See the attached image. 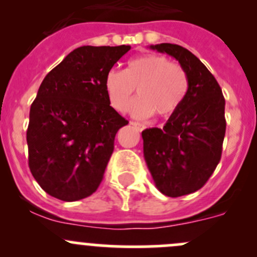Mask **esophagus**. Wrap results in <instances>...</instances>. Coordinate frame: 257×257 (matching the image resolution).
<instances>
[{"label": "esophagus", "mask_w": 257, "mask_h": 257, "mask_svg": "<svg viewBox=\"0 0 257 257\" xmlns=\"http://www.w3.org/2000/svg\"><path fill=\"white\" fill-rule=\"evenodd\" d=\"M131 125H133V126H136L137 129H138V131H143V129H145V125H143V124H141V123H138V121H131Z\"/></svg>", "instance_id": "1"}]
</instances>
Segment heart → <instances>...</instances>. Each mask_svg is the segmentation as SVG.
<instances>
[{
	"mask_svg": "<svg viewBox=\"0 0 257 257\" xmlns=\"http://www.w3.org/2000/svg\"><path fill=\"white\" fill-rule=\"evenodd\" d=\"M110 105L125 112L134 92L139 98L131 112L137 118H168L177 113L189 92V76L181 64L148 53L129 59L124 71L110 69L104 79Z\"/></svg>",
	"mask_w": 257,
	"mask_h": 257,
	"instance_id": "b5f03b06",
	"label": "heart"
}]
</instances>
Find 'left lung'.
Wrapping results in <instances>:
<instances>
[{"label":"left lung","mask_w":257,"mask_h":257,"mask_svg":"<svg viewBox=\"0 0 257 257\" xmlns=\"http://www.w3.org/2000/svg\"><path fill=\"white\" fill-rule=\"evenodd\" d=\"M174 57L189 76L183 105L165 125L142 132L144 158L155 186L170 198L205 185L221 159L226 120L221 88L190 51L172 43L150 46Z\"/></svg>","instance_id":"1"}]
</instances>
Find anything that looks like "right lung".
Returning <instances> with one entry per match:
<instances>
[{
  "mask_svg": "<svg viewBox=\"0 0 257 257\" xmlns=\"http://www.w3.org/2000/svg\"><path fill=\"white\" fill-rule=\"evenodd\" d=\"M131 46H83L45 77L30 110L28 167L53 198L76 201L102 183L124 119L110 107L104 79Z\"/></svg>",
  "mask_w": 257,
  "mask_h": 257,
  "instance_id": "1",
  "label": "right lung"
}]
</instances>
